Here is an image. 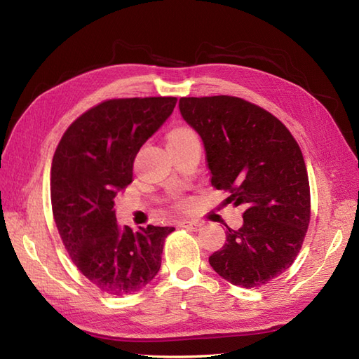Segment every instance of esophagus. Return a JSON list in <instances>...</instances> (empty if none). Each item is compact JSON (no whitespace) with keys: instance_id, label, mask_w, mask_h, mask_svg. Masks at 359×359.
<instances>
[{"instance_id":"obj_1","label":"esophagus","mask_w":359,"mask_h":359,"mask_svg":"<svg viewBox=\"0 0 359 359\" xmlns=\"http://www.w3.org/2000/svg\"><path fill=\"white\" fill-rule=\"evenodd\" d=\"M180 227H186V229H191V231H198L201 227L199 222H190V220H184L180 223Z\"/></svg>"}]
</instances>
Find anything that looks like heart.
Segmentation results:
<instances>
[{"mask_svg": "<svg viewBox=\"0 0 359 359\" xmlns=\"http://www.w3.org/2000/svg\"><path fill=\"white\" fill-rule=\"evenodd\" d=\"M196 133L193 132L191 128L189 127H178L175 130H172L168 136V140H175V139H181V137H187V136H194Z\"/></svg>", "mask_w": 359, "mask_h": 359, "instance_id": "heart-1", "label": "heart"}]
</instances>
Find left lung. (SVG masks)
I'll return each instance as SVG.
<instances>
[{
    "label": "left lung",
    "instance_id": "left-lung-1",
    "mask_svg": "<svg viewBox=\"0 0 359 359\" xmlns=\"http://www.w3.org/2000/svg\"><path fill=\"white\" fill-rule=\"evenodd\" d=\"M180 112L201 136L211 184L243 206L210 265L229 283L257 287L299 253L310 223V186L297 140L273 114L232 95L181 97Z\"/></svg>",
    "mask_w": 359,
    "mask_h": 359
}]
</instances>
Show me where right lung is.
<instances>
[{"mask_svg": "<svg viewBox=\"0 0 359 359\" xmlns=\"http://www.w3.org/2000/svg\"><path fill=\"white\" fill-rule=\"evenodd\" d=\"M175 104V97L106 100L72 123L53 154L50 201L62 244L81 273L111 295L147 286L160 269L165 238L175 231L119 227L114 210L116 193L133 181L140 147Z\"/></svg>", "mask_w": 359, "mask_h": 359, "instance_id": "right-lung-1", "label": "right lung"}]
</instances>
